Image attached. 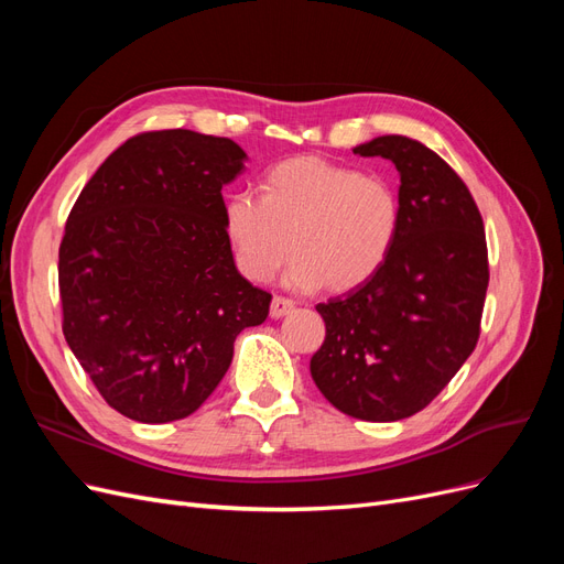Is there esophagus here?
I'll list each match as a JSON object with an SVG mask.
<instances>
[{
	"label": "esophagus",
	"mask_w": 564,
	"mask_h": 564,
	"mask_svg": "<svg viewBox=\"0 0 564 564\" xmlns=\"http://www.w3.org/2000/svg\"><path fill=\"white\" fill-rule=\"evenodd\" d=\"M294 311V301L286 296H275L270 303V317H284Z\"/></svg>",
	"instance_id": "1"
}]
</instances>
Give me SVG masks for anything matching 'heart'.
<instances>
[{"label": "heart", "mask_w": 564, "mask_h": 564, "mask_svg": "<svg viewBox=\"0 0 564 564\" xmlns=\"http://www.w3.org/2000/svg\"><path fill=\"white\" fill-rule=\"evenodd\" d=\"M224 228L245 278L272 280L292 249L289 284L315 289L324 282L346 292L388 259L400 228V202L383 176L322 158H294L268 169L261 197L230 193Z\"/></svg>", "instance_id": "obj_1"}]
</instances>
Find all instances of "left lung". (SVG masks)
I'll list each match as a JSON object with an SVG mask.
<instances>
[{"mask_svg": "<svg viewBox=\"0 0 564 564\" xmlns=\"http://www.w3.org/2000/svg\"><path fill=\"white\" fill-rule=\"evenodd\" d=\"M400 172V228L383 265L315 308L311 373L338 412L400 421L429 406L480 338L489 259L480 209L454 169L409 135L357 145Z\"/></svg>", "mask_w": 564, "mask_h": 564, "instance_id": "8db88e82", "label": "left lung"}]
</instances>
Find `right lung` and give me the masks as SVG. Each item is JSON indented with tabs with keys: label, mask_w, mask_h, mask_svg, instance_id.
<instances>
[{
	"label": "right lung",
	"mask_w": 564,
	"mask_h": 564,
	"mask_svg": "<svg viewBox=\"0 0 564 564\" xmlns=\"http://www.w3.org/2000/svg\"><path fill=\"white\" fill-rule=\"evenodd\" d=\"M245 150L187 129L131 135L96 169L58 249L63 334L112 409L191 416L226 377L232 344L270 294L235 268L220 187Z\"/></svg>",
	"instance_id": "add662e5"
}]
</instances>
